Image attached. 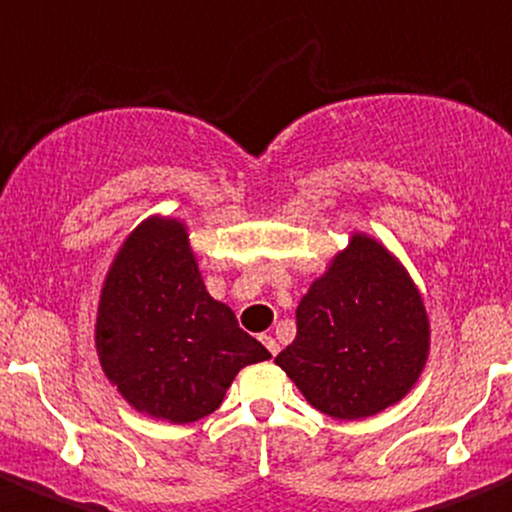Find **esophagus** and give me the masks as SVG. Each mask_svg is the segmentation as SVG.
I'll use <instances>...</instances> for the list:
<instances>
[{
	"mask_svg": "<svg viewBox=\"0 0 512 512\" xmlns=\"http://www.w3.org/2000/svg\"><path fill=\"white\" fill-rule=\"evenodd\" d=\"M260 340H262V345L267 347V352H270L272 357H275L277 352H280V345H277V340H275V337H272V335H262Z\"/></svg>",
	"mask_w": 512,
	"mask_h": 512,
	"instance_id": "esophagus-1",
	"label": "esophagus"
}]
</instances>
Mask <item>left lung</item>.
<instances>
[{
  "instance_id": "left-lung-1",
  "label": "left lung",
  "mask_w": 512,
  "mask_h": 512,
  "mask_svg": "<svg viewBox=\"0 0 512 512\" xmlns=\"http://www.w3.org/2000/svg\"><path fill=\"white\" fill-rule=\"evenodd\" d=\"M430 352V322L408 270L355 232L297 305V335L275 357L307 403L360 420L413 390Z\"/></svg>"
}]
</instances>
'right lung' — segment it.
Listing matches in <instances>:
<instances>
[{
  "label": "right lung",
  "instance_id": "obj_1",
  "mask_svg": "<svg viewBox=\"0 0 512 512\" xmlns=\"http://www.w3.org/2000/svg\"><path fill=\"white\" fill-rule=\"evenodd\" d=\"M99 365L140 413L185 425L220 408L237 372L270 360L210 297L180 220L150 217L104 277L94 327Z\"/></svg>",
  "mask_w": 512,
  "mask_h": 512
}]
</instances>
